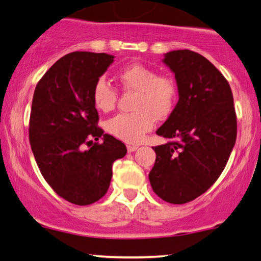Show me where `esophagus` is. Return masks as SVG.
<instances>
[{"instance_id":"obj_1","label":"esophagus","mask_w":261,"mask_h":261,"mask_svg":"<svg viewBox=\"0 0 261 261\" xmlns=\"http://www.w3.org/2000/svg\"><path fill=\"white\" fill-rule=\"evenodd\" d=\"M138 148H139V146H138V145H128V146H127V151L129 152V153L134 152V151H137Z\"/></svg>"}]
</instances>
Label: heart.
<instances>
[{"mask_svg": "<svg viewBox=\"0 0 261 261\" xmlns=\"http://www.w3.org/2000/svg\"><path fill=\"white\" fill-rule=\"evenodd\" d=\"M116 80L123 91L134 92L130 114H120L107 121L106 128L120 140L135 144L144 139L154 126L155 120L167 119L173 112L178 98L176 81L167 74H158L155 70L130 64L116 73ZM117 91L103 78L92 88V102L96 109L109 113L115 108Z\"/></svg>", "mask_w": 261, "mask_h": 261, "instance_id": "obj_1", "label": "heart"}]
</instances>
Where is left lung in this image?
Here are the masks:
<instances>
[{"instance_id": "8db88e82", "label": "left lung", "mask_w": 261, "mask_h": 261, "mask_svg": "<svg viewBox=\"0 0 261 261\" xmlns=\"http://www.w3.org/2000/svg\"><path fill=\"white\" fill-rule=\"evenodd\" d=\"M163 62L174 73L179 99L156 130L172 141L153 147L156 158L148 178L160 198L183 204L222 173L237 140V115L229 84L208 59L177 49Z\"/></svg>"}]
</instances>
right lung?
Instances as JSON below:
<instances>
[{
	"label": "right lung",
	"instance_id": "obj_1",
	"mask_svg": "<svg viewBox=\"0 0 261 261\" xmlns=\"http://www.w3.org/2000/svg\"><path fill=\"white\" fill-rule=\"evenodd\" d=\"M113 62L107 53H69L49 67L34 90L30 119L34 158L49 187L77 205L107 194L113 163L127 153L123 142L97 127L92 102V88ZM99 137L101 144L92 142Z\"/></svg>",
	"mask_w": 261,
	"mask_h": 261
}]
</instances>
